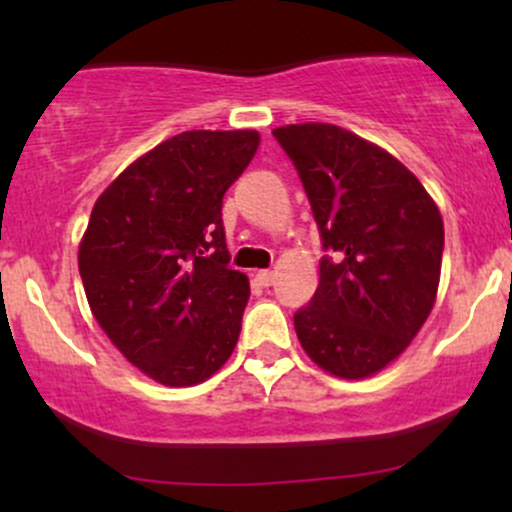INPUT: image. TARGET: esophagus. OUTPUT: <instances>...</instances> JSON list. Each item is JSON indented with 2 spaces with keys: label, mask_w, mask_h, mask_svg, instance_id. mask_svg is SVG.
Wrapping results in <instances>:
<instances>
[{
  "label": "esophagus",
  "mask_w": 512,
  "mask_h": 512,
  "mask_svg": "<svg viewBox=\"0 0 512 512\" xmlns=\"http://www.w3.org/2000/svg\"><path fill=\"white\" fill-rule=\"evenodd\" d=\"M255 281L262 286H272L274 284V272L272 269H260V272H255Z\"/></svg>",
  "instance_id": "34e87169"
}]
</instances>
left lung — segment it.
Here are the masks:
<instances>
[{"instance_id": "left-lung-1", "label": "left lung", "mask_w": 512, "mask_h": 512, "mask_svg": "<svg viewBox=\"0 0 512 512\" xmlns=\"http://www.w3.org/2000/svg\"><path fill=\"white\" fill-rule=\"evenodd\" d=\"M296 166L322 248L320 286L293 315L322 370L363 380L390 366L431 315L443 216L411 170L378 144L327 122L274 129Z\"/></svg>"}]
</instances>
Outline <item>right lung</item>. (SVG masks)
<instances>
[{
    "mask_svg": "<svg viewBox=\"0 0 512 512\" xmlns=\"http://www.w3.org/2000/svg\"><path fill=\"white\" fill-rule=\"evenodd\" d=\"M257 146L255 129L175 134L93 204L79 243L88 305L156 383H204L236 349L250 281L228 267L221 204Z\"/></svg>",
    "mask_w": 512,
    "mask_h": 512,
    "instance_id": "right-lung-1",
    "label": "right lung"
}]
</instances>
